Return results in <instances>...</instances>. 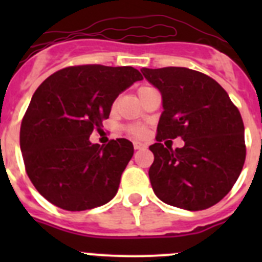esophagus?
<instances>
[{"mask_svg": "<svg viewBox=\"0 0 262 262\" xmlns=\"http://www.w3.org/2000/svg\"><path fill=\"white\" fill-rule=\"evenodd\" d=\"M145 145L143 144V143H139V142H134V148L135 149H142V148H144Z\"/></svg>", "mask_w": 262, "mask_h": 262, "instance_id": "obj_1", "label": "esophagus"}]
</instances>
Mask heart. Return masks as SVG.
Listing matches in <instances>:
<instances>
[{
	"label": "heart",
	"mask_w": 262,
	"mask_h": 262,
	"mask_svg": "<svg viewBox=\"0 0 262 262\" xmlns=\"http://www.w3.org/2000/svg\"><path fill=\"white\" fill-rule=\"evenodd\" d=\"M145 89H149V86L140 88L138 93H140V92H143V90H145ZM127 131H128L131 135L138 136V138H142V136H144V134H145V128L143 126H140V124H129V126L127 127Z\"/></svg>",
	"instance_id": "obj_1"
}]
</instances>
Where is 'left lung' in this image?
<instances>
[{"label": "left lung", "mask_w": 262, "mask_h": 262, "mask_svg": "<svg viewBox=\"0 0 262 262\" xmlns=\"http://www.w3.org/2000/svg\"><path fill=\"white\" fill-rule=\"evenodd\" d=\"M142 73L163 96L149 180L163 202L189 211L209 209L230 193L245 161L244 123L226 90L205 73L181 67ZM181 136L182 148L162 140Z\"/></svg>", "instance_id": "8db88e82"}]
</instances>
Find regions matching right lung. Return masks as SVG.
Returning <instances> with one entry per match:
<instances>
[{"instance_id":"add662e5","label":"right lung","mask_w":262,"mask_h":262,"mask_svg":"<svg viewBox=\"0 0 262 262\" xmlns=\"http://www.w3.org/2000/svg\"><path fill=\"white\" fill-rule=\"evenodd\" d=\"M143 80L133 67L99 64L60 69L35 90L22 119L20 151L30 181L48 202L84 211L114 198L134 155L127 139L92 144L123 90Z\"/></svg>"}]
</instances>
